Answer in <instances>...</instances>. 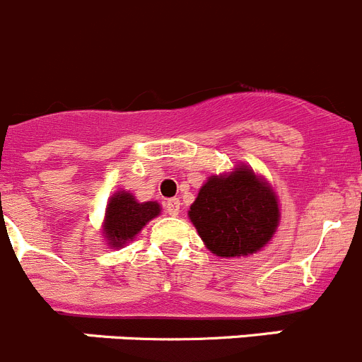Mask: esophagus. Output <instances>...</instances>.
<instances>
[{"label": "esophagus", "mask_w": 362, "mask_h": 362, "mask_svg": "<svg viewBox=\"0 0 362 362\" xmlns=\"http://www.w3.org/2000/svg\"><path fill=\"white\" fill-rule=\"evenodd\" d=\"M165 208H167V213L170 216H177L179 211H181V201L179 199H168L165 202Z\"/></svg>", "instance_id": "obj_1"}]
</instances>
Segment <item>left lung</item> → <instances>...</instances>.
<instances>
[{
	"label": "left lung",
	"mask_w": 362,
	"mask_h": 362,
	"mask_svg": "<svg viewBox=\"0 0 362 362\" xmlns=\"http://www.w3.org/2000/svg\"><path fill=\"white\" fill-rule=\"evenodd\" d=\"M206 249L218 257H245L272 242L281 220L274 187L252 167L240 163L206 179L188 209Z\"/></svg>",
	"instance_id": "1"
}]
</instances>
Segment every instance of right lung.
<instances>
[{
  "label": "right lung",
  "instance_id": "add662e5",
  "mask_svg": "<svg viewBox=\"0 0 362 362\" xmlns=\"http://www.w3.org/2000/svg\"><path fill=\"white\" fill-rule=\"evenodd\" d=\"M161 213L156 201L139 202L133 194L117 190L106 204L101 235L110 249H122L133 242L140 230Z\"/></svg>",
  "mask_w": 362,
  "mask_h": 362
}]
</instances>
